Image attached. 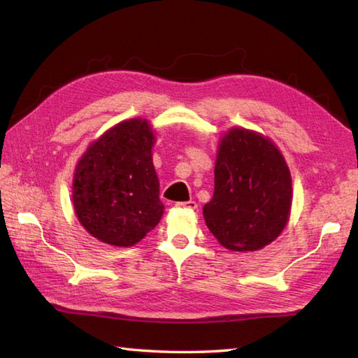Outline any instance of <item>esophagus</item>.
I'll use <instances>...</instances> for the list:
<instances>
[{
    "mask_svg": "<svg viewBox=\"0 0 358 358\" xmlns=\"http://www.w3.org/2000/svg\"><path fill=\"white\" fill-rule=\"evenodd\" d=\"M176 206L178 208H185V209H196L197 203L194 202V200H188V202H178Z\"/></svg>",
    "mask_w": 358,
    "mask_h": 358,
    "instance_id": "esophagus-1",
    "label": "esophagus"
}]
</instances>
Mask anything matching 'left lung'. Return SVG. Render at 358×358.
<instances>
[{
	"label": "left lung",
	"mask_w": 358,
	"mask_h": 358,
	"mask_svg": "<svg viewBox=\"0 0 358 358\" xmlns=\"http://www.w3.org/2000/svg\"><path fill=\"white\" fill-rule=\"evenodd\" d=\"M290 206L292 178L281 152L250 130H229L217 155L214 196L203 206L214 237L226 249L258 250L285 228Z\"/></svg>",
	"instance_id": "left-lung-1"
}]
</instances>
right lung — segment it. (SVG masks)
I'll list each match as a JSON object with an SVG mask.
<instances>
[{
  "mask_svg": "<svg viewBox=\"0 0 358 358\" xmlns=\"http://www.w3.org/2000/svg\"><path fill=\"white\" fill-rule=\"evenodd\" d=\"M155 135L145 120L109 129L78 161L73 203L92 237L112 246H134L159 223L164 205L152 161Z\"/></svg>",
  "mask_w": 358,
  "mask_h": 358,
  "instance_id": "add662e5",
  "label": "right lung"
}]
</instances>
